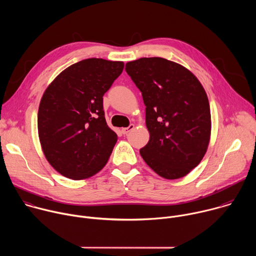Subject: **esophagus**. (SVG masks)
<instances>
[{"mask_svg": "<svg viewBox=\"0 0 256 256\" xmlns=\"http://www.w3.org/2000/svg\"><path fill=\"white\" fill-rule=\"evenodd\" d=\"M134 124H130L128 128H122V132L124 134H126L128 132H130L132 130H134Z\"/></svg>", "mask_w": 256, "mask_h": 256, "instance_id": "1", "label": "esophagus"}]
</instances>
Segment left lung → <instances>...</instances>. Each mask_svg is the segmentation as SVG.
<instances>
[{"label":"left lung","mask_w":256,"mask_h":256,"mask_svg":"<svg viewBox=\"0 0 256 256\" xmlns=\"http://www.w3.org/2000/svg\"><path fill=\"white\" fill-rule=\"evenodd\" d=\"M126 70L142 92L150 140L140 154L158 175L178 179L204 158L210 138L206 93L192 72L163 58L128 62Z\"/></svg>","instance_id":"obj_1"}]
</instances>
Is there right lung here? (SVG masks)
Segmentation results:
<instances>
[{
    "mask_svg": "<svg viewBox=\"0 0 256 256\" xmlns=\"http://www.w3.org/2000/svg\"><path fill=\"white\" fill-rule=\"evenodd\" d=\"M124 64L87 58L64 70L40 100L38 126L46 160L62 175L81 180L99 172L110 157L118 134L109 128L103 95Z\"/></svg>",
    "mask_w": 256,
    "mask_h": 256,
    "instance_id": "obj_1",
    "label": "right lung"
}]
</instances>
